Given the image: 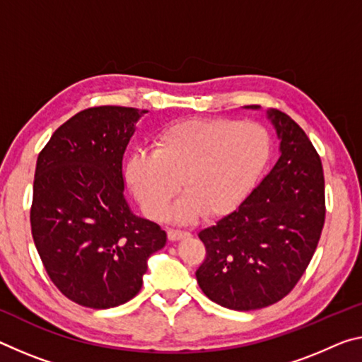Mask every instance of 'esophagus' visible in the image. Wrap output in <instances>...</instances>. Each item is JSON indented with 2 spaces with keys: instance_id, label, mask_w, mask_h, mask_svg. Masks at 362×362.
Returning a JSON list of instances; mask_svg holds the SVG:
<instances>
[{
  "instance_id": "obj_1",
  "label": "esophagus",
  "mask_w": 362,
  "mask_h": 362,
  "mask_svg": "<svg viewBox=\"0 0 362 362\" xmlns=\"http://www.w3.org/2000/svg\"><path fill=\"white\" fill-rule=\"evenodd\" d=\"M188 235H190V232L180 230V228H169V230H168V237H169L170 242H175V240L188 237Z\"/></svg>"
}]
</instances>
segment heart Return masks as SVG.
<instances>
[{"label": "heart", "mask_w": 362, "mask_h": 362, "mask_svg": "<svg viewBox=\"0 0 362 362\" xmlns=\"http://www.w3.org/2000/svg\"><path fill=\"white\" fill-rule=\"evenodd\" d=\"M271 154V136L261 124L237 119H190L163 129L154 151H135L127 182L143 212L163 219L182 185L185 193L172 212L192 221L199 212L219 217L253 190Z\"/></svg>", "instance_id": "obj_1"}]
</instances>
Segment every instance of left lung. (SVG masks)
<instances>
[{
  "mask_svg": "<svg viewBox=\"0 0 362 362\" xmlns=\"http://www.w3.org/2000/svg\"><path fill=\"white\" fill-rule=\"evenodd\" d=\"M250 107H259L251 105ZM280 158L230 214L198 233L206 257L197 269L203 293L235 311L271 306L300 282L325 222L319 153L288 114L269 111Z\"/></svg>",
  "mask_w": 362,
  "mask_h": 362,
  "instance_id": "obj_1",
  "label": "left lung"
}]
</instances>
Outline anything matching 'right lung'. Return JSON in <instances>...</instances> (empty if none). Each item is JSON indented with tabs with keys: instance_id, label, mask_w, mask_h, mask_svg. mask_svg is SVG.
Instances as JSON below:
<instances>
[{
	"instance_id": "obj_1",
	"label": "right lung",
	"mask_w": 362,
	"mask_h": 362,
	"mask_svg": "<svg viewBox=\"0 0 362 362\" xmlns=\"http://www.w3.org/2000/svg\"><path fill=\"white\" fill-rule=\"evenodd\" d=\"M148 111L95 106L77 112L38 154L32 237L51 282L93 309L130 301L146 261L165 245L158 223L136 217L124 194L122 158Z\"/></svg>"
}]
</instances>
